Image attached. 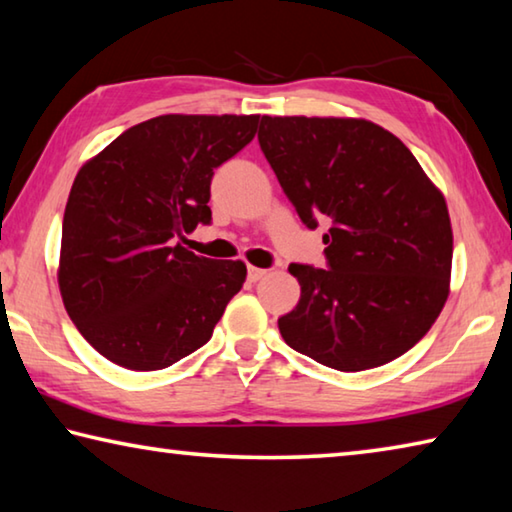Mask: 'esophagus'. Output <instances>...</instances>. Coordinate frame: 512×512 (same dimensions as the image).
Masks as SVG:
<instances>
[{
	"instance_id": "obj_1",
	"label": "esophagus",
	"mask_w": 512,
	"mask_h": 512,
	"mask_svg": "<svg viewBox=\"0 0 512 512\" xmlns=\"http://www.w3.org/2000/svg\"><path fill=\"white\" fill-rule=\"evenodd\" d=\"M262 277H266V271L264 268H257V266H248V280L250 282H259Z\"/></svg>"
}]
</instances>
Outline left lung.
Instances as JSON below:
<instances>
[{
  "instance_id": "1",
  "label": "left lung",
  "mask_w": 512,
  "mask_h": 512,
  "mask_svg": "<svg viewBox=\"0 0 512 512\" xmlns=\"http://www.w3.org/2000/svg\"><path fill=\"white\" fill-rule=\"evenodd\" d=\"M259 146L327 268L291 264L300 300L277 318L289 348L370 370L411 350L445 307L452 223L443 194L393 133L366 119L262 117Z\"/></svg>"
}]
</instances>
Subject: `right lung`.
<instances>
[{"instance_id": "add662e5", "label": "right lung", "mask_w": 512, "mask_h": 512, "mask_svg": "<svg viewBox=\"0 0 512 512\" xmlns=\"http://www.w3.org/2000/svg\"><path fill=\"white\" fill-rule=\"evenodd\" d=\"M257 115H162L76 173L58 284L83 339L128 370H162L212 339L246 264L178 244L212 221L214 169L257 133Z\"/></svg>"}]
</instances>
